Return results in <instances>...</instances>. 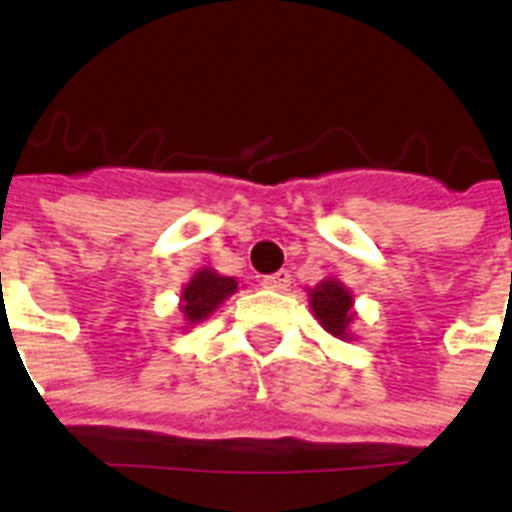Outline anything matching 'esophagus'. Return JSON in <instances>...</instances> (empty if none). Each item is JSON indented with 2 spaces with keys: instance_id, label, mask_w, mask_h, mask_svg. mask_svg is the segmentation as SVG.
Instances as JSON below:
<instances>
[{
  "instance_id": "esophagus-1",
  "label": "esophagus",
  "mask_w": 512,
  "mask_h": 512,
  "mask_svg": "<svg viewBox=\"0 0 512 512\" xmlns=\"http://www.w3.org/2000/svg\"><path fill=\"white\" fill-rule=\"evenodd\" d=\"M260 283L262 288H268V291H288V286H291V273H288V270H278V273L273 275H265Z\"/></svg>"
}]
</instances>
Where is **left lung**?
<instances>
[{
	"mask_svg": "<svg viewBox=\"0 0 512 512\" xmlns=\"http://www.w3.org/2000/svg\"><path fill=\"white\" fill-rule=\"evenodd\" d=\"M309 306L317 322L332 337H337V340H353L350 327H353L358 314H355L353 293L345 288V283H340L337 278L319 281L317 286L309 288Z\"/></svg>",
	"mask_w": 512,
	"mask_h": 512,
	"instance_id": "left-lung-1",
	"label": "left lung"
}]
</instances>
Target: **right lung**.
Returning a JSON list of instances; mask_svg holds the SVG:
<instances>
[{"label":"right lung","instance_id":"right-lung-1","mask_svg":"<svg viewBox=\"0 0 512 512\" xmlns=\"http://www.w3.org/2000/svg\"><path fill=\"white\" fill-rule=\"evenodd\" d=\"M239 291L237 278L216 273L213 268L195 270V275L185 283L180 293V314L185 327H195V324L206 322L213 311L219 309L229 296Z\"/></svg>","mask_w":512,"mask_h":512}]
</instances>
